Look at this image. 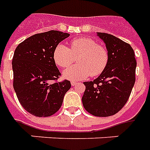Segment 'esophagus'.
<instances>
[{"label": "esophagus", "mask_w": 150, "mask_h": 150, "mask_svg": "<svg viewBox=\"0 0 150 150\" xmlns=\"http://www.w3.org/2000/svg\"><path fill=\"white\" fill-rule=\"evenodd\" d=\"M77 84V82H76V81H72V82H71V85H72L73 86H76Z\"/></svg>", "instance_id": "1"}]
</instances>
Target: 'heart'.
<instances>
[{"label":"heart","mask_w":150,"mask_h":150,"mask_svg":"<svg viewBox=\"0 0 150 150\" xmlns=\"http://www.w3.org/2000/svg\"><path fill=\"white\" fill-rule=\"evenodd\" d=\"M78 65L64 70V78L72 81L84 79L89 76L99 75L107 66L108 52L104 47L98 45L94 39L81 37L70 42V48L59 43L54 50L53 59L60 68H68L77 57Z\"/></svg>","instance_id":"1"}]
</instances>
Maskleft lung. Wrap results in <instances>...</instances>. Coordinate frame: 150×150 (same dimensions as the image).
Returning <instances> with one entry per match:
<instances>
[{
  "mask_svg": "<svg viewBox=\"0 0 150 150\" xmlns=\"http://www.w3.org/2000/svg\"><path fill=\"white\" fill-rule=\"evenodd\" d=\"M106 44L108 62L105 69L93 81L83 82L84 108L94 116L116 114L126 104L134 86L137 61L132 47L117 37L97 32Z\"/></svg>",
  "mask_w": 150,
  "mask_h": 150,
  "instance_id": "1",
  "label": "left lung"
}]
</instances>
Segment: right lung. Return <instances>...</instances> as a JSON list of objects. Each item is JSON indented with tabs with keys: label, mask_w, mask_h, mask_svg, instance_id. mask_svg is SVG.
Instances as JSON below:
<instances>
[{
	"label": "right lung",
	"mask_w": 150,
	"mask_h": 150,
	"mask_svg": "<svg viewBox=\"0 0 150 150\" xmlns=\"http://www.w3.org/2000/svg\"><path fill=\"white\" fill-rule=\"evenodd\" d=\"M69 34L50 30L35 34L16 47L12 60L13 89L22 107L35 116L47 117L62 105L69 81L52 83L60 76L53 59L56 47Z\"/></svg>",
	"instance_id": "add662e5"
}]
</instances>
